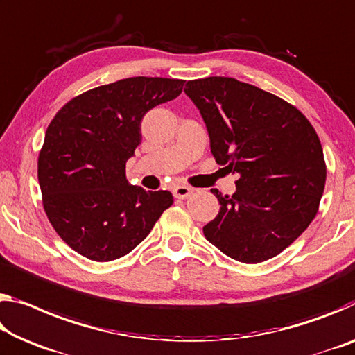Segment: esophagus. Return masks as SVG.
<instances>
[{
  "label": "esophagus",
  "instance_id": "esophagus-1",
  "mask_svg": "<svg viewBox=\"0 0 355 355\" xmlns=\"http://www.w3.org/2000/svg\"><path fill=\"white\" fill-rule=\"evenodd\" d=\"M193 193L194 188L188 187V184H177V187L173 188V196H175L177 199H188Z\"/></svg>",
  "mask_w": 355,
  "mask_h": 355
}]
</instances>
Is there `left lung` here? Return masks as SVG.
<instances>
[{
    "instance_id": "8db88e82",
    "label": "left lung",
    "mask_w": 355,
    "mask_h": 355,
    "mask_svg": "<svg viewBox=\"0 0 355 355\" xmlns=\"http://www.w3.org/2000/svg\"><path fill=\"white\" fill-rule=\"evenodd\" d=\"M219 166L237 175L218 216L204 226L211 245L245 263L278 256L318 213L325 187L324 153L305 115L275 94L232 77L189 80Z\"/></svg>"
}]
</instances>
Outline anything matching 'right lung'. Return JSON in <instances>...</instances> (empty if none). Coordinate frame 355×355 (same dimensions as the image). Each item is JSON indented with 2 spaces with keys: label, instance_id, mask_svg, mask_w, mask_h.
Wrapping results in <instances>:
<instances>
[{
  "label": "right lung",
  "instance_id": "1",
  "mask_svg": "<svg viewBox=\"0 0 355 355\" xmlns=\"http://www.w3.org/2000/svg\"><path fill=\"white\" fill-rule=\"evenodd\" d=\"M184 80L129 77L71 99L50 123L37 159L44 210L56 234L96 262L126 256L173 204L168 191L129 184L126 161L150 109L175 99Z\"/></svg>",
  "mask_w": 355,
  "mask_h": 355
}]
</instances>
